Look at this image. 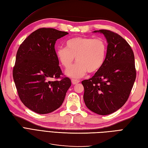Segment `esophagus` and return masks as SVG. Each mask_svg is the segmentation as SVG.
<instances>
[{
	"label": "esophagus",
	"instance_id": "1",
	"mask_svg": "<svg viewBox=\"0 0 148 148\" xmlns=\"http://www.w3.org/2000/svg\"><path fill=\"white\" fill-rule=\"evenodd\" d=\"M79 82V80L77 79H71V83H72L73 84H77Z\"/></svg>",
	"mask_w": 148,
	"mask_h": 148
}]
</instances>
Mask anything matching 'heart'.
<instances>
[{"mask_svg": "<svg viewBox=\"0 0 148 148\" xmlns=\"http://www.w3.org/2000/svg\"><path fill=\"white\" fill-rule=\"evenodd\" d=\"M65 47L56 50L57 58L62 66L68 69L73 64L76 57V63L66 71L69 77L79 78L87 71L96 72L104 63L107 53V44L102 38L76 37L66 42Z\"/></svg>", "mask_w": 148, "mask_h": 148, "instance_id": "obj_1", "label": "heart"}]
</instances>
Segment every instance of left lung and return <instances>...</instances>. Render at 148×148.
<instances>
[{"mask_svg": "<svg viewBox=\"0 0 148 148\" xmlns=\"http://www.w3.org/2000/svg\"><path fill=\"white\" fill-rule=\"evenodd\" d=\"M93 33L104 34L108 44L101 68L82 82L83 99L89 110L106 115L119 110L128 99L136 79L135 57L130 46L118 34L106 29Z\"/></svg>", "mask_w": 148, "mask_h": 148, "instance_id": "8db88e82", "label": "left lung"}]
</instances>
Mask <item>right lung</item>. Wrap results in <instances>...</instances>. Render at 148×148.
<instances>
[{"instance_id":"right-lung-1","label":"right lung","mask_w":148,"mask_h":148,"mask_svg":"<svg viewBox=\"0 0 148 148\" xmlns=\"http://www.w3.org/2000/svg\"><path fill=\"white\" fill-rule=\"evenodd\" d=\"M69 33L53 28H40L26 38L17 51L13 77L20 100L36 113L46 114L63 103L71 86L70 78L51 82L62 75L55 44Z\"/></svg>"}]
</instances>
